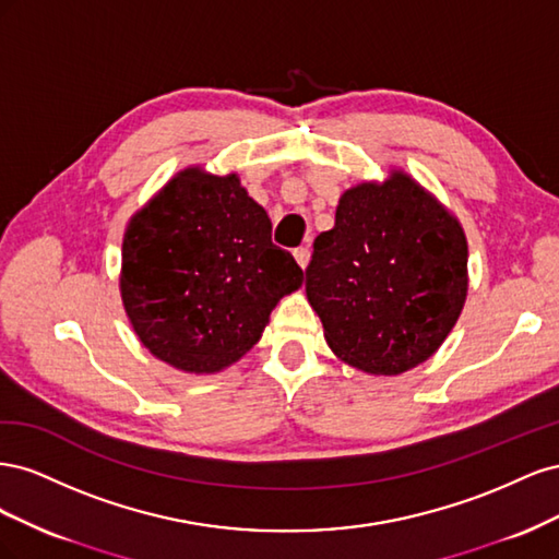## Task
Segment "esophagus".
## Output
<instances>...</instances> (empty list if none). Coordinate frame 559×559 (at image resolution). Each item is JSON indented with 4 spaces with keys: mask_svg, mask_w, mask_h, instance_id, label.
Masks as SVG:
<instances>
[{
    "mask_svg": "<svg viewBox=\"0 0 559 559\" xmlns=\"http://www.w3.org/2000/svg\"><path fill=\"white\" fill-rule=\"evenodd\" d=\"M294 257H296L298 265H300L302 270H306L308 263H310V249H308V247H298V249L294 251Z\"/></svg>",
    "mask_w": 559,
    "mask_h": 559,
    "instance_id": "obj_1",
    "label": "esophagus"
}]
</instances>
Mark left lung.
<instances>
[{
	"instance_id": "left-lung-1",
	"label": "left lung",
	"mask_w": 559,
	"mask_h": 559,
	"mask_svg": "<svg viewBox=\"0 0 559 559\" xmlns=\"http://www.w3.org/2000/svg\"><path fill=\"white\" fill-rule=\"evenodd\" d=\"M462 224L401 170L343 193L317 235L306 294L337 359L370 376L427 361L468 292Z\"/></svg>"
}]
</instances>
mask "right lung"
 <instances>
[{"label":"right lung","mask_w":559,"mask_h":559,"mask_svg":"<svg viewBox=\"0 0 559 559\" xmlns=\"http://www.w3.org/2000/svg\"><path fill=\"white\" fill-rule=\"evenodd\" d=\"M270 233L238 175L186 167L167 181L123 235L121 298L142 345L195 376L242 359L280 298L302 284Z\"/></svg>","instance_id":"1"}]
</instances>
